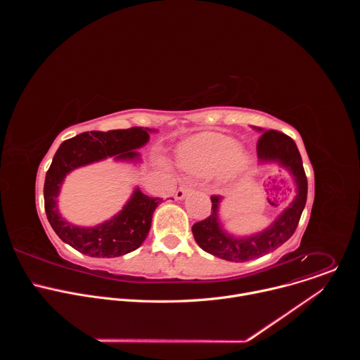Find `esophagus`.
<instances>
[{
    "mask_svg": "<svg viewBox=\"0 0 360 360\" xmlns=\"http://www.w3.org/2000/svg\"><path fill=\"white\" fill-rule=\"evenodd\" d=\"M192 189H193L192 185H182V186L175 192V198H176V199H184Z\"/></svg>",
    "mask_w": 360,
    "mask_h": 360,
    "instance_id": "obj_1",
    "label": "esophagus"
}]
</instances>
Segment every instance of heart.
<instances>
[{"label": "heart", "instance_id": "b5f03b06", "mask_svg": "<svg viewBox=\"0 0 360 360\" xmlns=\"http://www.w3.org/2000/svg\"><path fill=\"white\" fill-rule=\"evenodd\" d=\"M246 158L233 138L203 134L185 142L179 149V167L195 175H208L225 165L229 175L239 172Z\"/></svg>", "mask_w": 360, "mask_h": 360}]
</instances>
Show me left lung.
Segmentation results:
<instances>
[{
	"mask_svg": "<svg viewBox=\"0 0 360 360\" xmlns=\"http://www.w3.org/2000/svg\"><path fill=\"white\" fill-rule=\"evenodd\" d=\"M262 132L264 134L259 136L258 143H256L259 161L278 162L279 165L286 168L295 179L296 196L269 228L256 235L236 238L222 229L218 217L219 203L222 198L218 195H212L211 215L207 219L196 222L192 226V233L196 243L205 252L218 256V258L225 261L246 262L278 249L296 231L304 208L307 196V179L295 141L290 136L275 129Z\"/></svg>",
	"mask_w": 360,
	"mask_h": 360,
	"instance_id": "8db88e82",
	"label": "left lung"
}]
</instances>
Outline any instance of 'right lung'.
Returning <instances> with one entry per match:
<instances>
[{"label":"right lung","instance_id":"right-lung-1","mask_svg":"<svg viewBox=\"0 0 360 360\" xmlns=\"http://www.w3.org/2000/svg\"><path fill=\"white\" fill-rule=\"evenodd\" d=\"M149 131L152 129L134 127L108 132H82L64 141L56 152L45 176L44 207L56 233L78 252L94 258H115L138 249L148 236L152 214L161 198L148 196L136 188L118 215L92 228L67 222L58 212L57 198L67 174L75 168L108 157L128 161L138 158L135 149L148 142Z\"/></svg>","mask_w":360,"mask_h":360}]
</instances>
